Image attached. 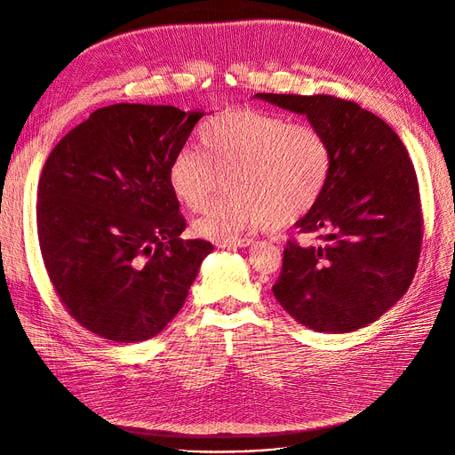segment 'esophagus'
<instances>
[{
    "label": "esophagus",
    "instance_id": "obj_1",
    "mask_svg": "<svg viewBox=\"0 0 455 455\" xmlns=\"http://www.w3.org/2000/svg\"><path fill=\"white\" fill-rule=\"evenodd\" d=\"M252 243H254V239L233 237V239H220V241H216V246H218V249H237V246H249Z\"/></svg>",
    "mask_w": 455,
    "mask_h": 455
}]
</instances>
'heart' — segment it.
Here are the masks:
<instances>
[{"mask_svg": "<svg viewBox=\"0 0 455 455\" xmlns=\"http://www.w3.org/2000/svg\"><path fill=\"white\" fill-rule=\"evenodd\" d=\"M201 148L172 161L171 186L189 211H204L194 229L229 239L244 229L291 224L319 203L332 174L328 136L311 123L252 108H233L206 121Z\"/></svg>", "mask_w": 455, "mask_h": 455, "instance_id": "obj_1", "label": "heart"}]
</instances>
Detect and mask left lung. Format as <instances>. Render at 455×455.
<instances>
[{"label":"left lung","instance_id":"1","mask_svg":"<svg viewBox=\"0 0 455 455\" xmlns=\"http://www.w3.org/2000/svg\"><path fill=\"white\" fill-rule=\"evenodd\" d=\"M256 96L304 114L334 154L323 197L298 222L317 243H286L275 298L319 332L374 323L404 296L421 254L419 184L403 140L378 116L332 94Z\"/></svg>","mask_w":455,"mask_h":455}]
</instances>
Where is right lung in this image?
<instances>
[{"mask_svg": "<svg viewBox=\"0 0 455 455\" xmlns=\"http://www.w3.org/2000/svg\"><path fill=\"white\" fill-rule=\"evenodd\" d=\"M199 112L114 104L52 148L37 184L39 251L62 307L92 334L144 341L184 306L204 239H180L186 218L171 167Z\"/></svg>", "mask_w": 455, "mask_h": 455, "instance_id": "1", "label": "right lung"}]
</instances>
